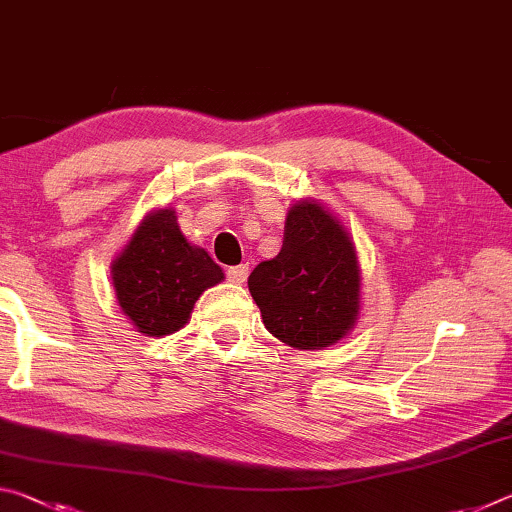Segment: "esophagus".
<instances>
[{
	"instance_id": "34e87169",
	"label": "esophagus",
	"mask_w": 512,
	"mask_h": 512,
	"mask_svg": "<svg viewBox=\"0 0 512 512\" xmlns=\"http://www.w3.org/2000/svg\"><path fill=\"white\" fill-rule=\"evenodd\" d=\"M248 273H250L248 264L230 266L228 271H225V275H228V280H230V282H235V284H244V282H246V277H248Z\"/></svg>"
}]
</instances>
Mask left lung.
I'll use <instances>...</instances> for the list:
<instances>
[{"label":"left lung","instance_id":"1","mask_svg":"<svg viewBox=\"0 0 512 512\" xmlns=\"http://www.w3.org/2000/svg\"><path fill=\"white\" fill-rule=\"evenodd\" d=\"M268 332L298 350H323L350 332L359 311L357 253L318 203H296L277 257L248 277Z\"/></svg>","mask_w":512,"mask_h":512}]
</instances>
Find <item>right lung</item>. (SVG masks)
Instances as JSON below:
<instances>
[{
	"instance_id": "add662e5",
	"label": "right lung",
	"mask_w": 512,
	"mask_h": 512,
	"mask_svg": "<svg viewBox=\"0 0 512 512\" xmlns=\"http://www.w3.org/2000/svg\"><path fill=\"white\" fill-rule=\"evenodd\" d=\"M221 280L219 264L189 244L173 210L146 216L112 264L119 307L146 336L178 332L201 293Z\"/></svg>"
}]
</instances>
